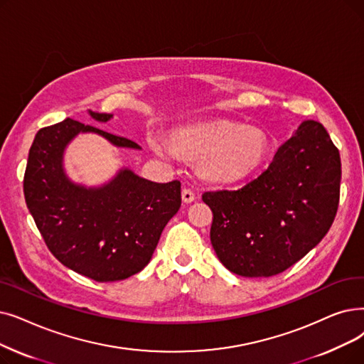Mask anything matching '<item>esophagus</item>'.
<instances>
[{
  "label": "esophagus",
  "mask_w": 364,
  "mask_h": 364,
  "mask_svg": "<svg viewBox=\"0 0 364 364\" xmlns=\"http://www.w3.org/2000/svg\"><path fill=\"white\" fill-rule=\"evenodd\" d=\"M181 198H183V202L191 203V202H193L196 199V195H195V192L192 191V188H183Z\"/></svg>",
  "instance_id": "obj_1"
}]
</instances>
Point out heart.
I'll use <instances>...</instances> for the list:
<instances>
[{"instance_id": "b5f03b06", "label": "heart", "mask_w": 364, "mask_h": 364, "mask_svg": "<svg viewBox=\"0 0 364 364\" xmlns=\"http://www.w3.org/2000/svg\"><path fill=\"white\" fill-rule=\"evenodd\" d=\"M173 144L180 151L200 156L203 172L223 181L248 176L262 162L266 151L260 134L235 124L183 128L173 134ZM151 147L164 157L176 153L161 136L151 138Z\"/></svg>"}]
</instances>
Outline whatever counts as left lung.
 I'll list each match as a JSON object with an SVG mask.
<instances>
[{"instance_id":"left-lung-1","label":"left lung","mask_w":364,"mask_h":364,"mask_svg":"<svg viewBox=\"0 0 364 364\" xmlns=\"http://www.w3.org/2000/svg\"><path fill=\"white\" fill-rule=\"evenodd\" d=\"M341 156L318 122L306 120L260 176L235 191L205 192L211 244L236 275L281 274L317 245L333 223Z\"/></svg>"}]
</instances>
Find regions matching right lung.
I'll list each match as a JSON object with an SVG mask.
<instances>
[{
  "mask_svg": "<svg viewBox=\"0 0 364 364\" xmlns=\"http://www.w3.org/2000/svg\"><path fill=\"white\" fill-rule=\"evenodd\" d=\"M97 122L113 116L89 112ZM80 132L104 136L117 147L134 141L73 119L37 132L23 177L26 207L52 255L71 271L98 282L126 279L150 262L168 221L181 207V183H153L131 169L101 187L73 183L62 159Z\"/></svg>",
  "mask_w": 364,
  "mask_h": 364,
  "instance_id": "right-lung-1",
  "label": "right lung"
}]
</instances>
